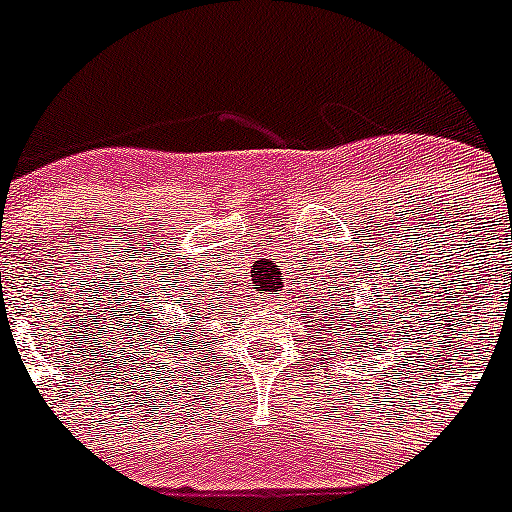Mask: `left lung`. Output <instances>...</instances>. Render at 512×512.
Listing matches in <instances>:
<instances>
[{
	"mask_svg": "<svg viewBox=\"0 0 512 512\" xmlns=\"http://www.w3.org/2000/svg\"><path fill=\"white\" fill-rule=\"evenodd\" d=\"M333 295H336V300L323 308V318L333 321V331H341L338 333V341H343V338H346V343H341V351H343V346H346V351H348L353 343H369L371 328H366V323H369V326L371 323H389L386 321V315L389 313H386V310H379V308H384L386 298H381V293H376V285H371V293H364V290H361L356 298V285L348 280V288L343 285V288H338ZM361 299L365 300L364 309L360 308ZM331 314L334 315L333 319L330 318ZM379 343H381V338H379ZM376 351H379V348H376Z\"/></svg>",
	"mask_w": 512,
	"mask_h": 512,
	"instance_id": "left-lung-1",
	"label": "left lung"
}]
</instances>
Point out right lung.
Here are the masks:
<instances>
[{"instance_id":"right-lung-1","label":"right lung","mask_w":512,"mask_h":512,"mask_svg":"<svg viewBox=\"0 0 512 512\" xmlns=\"http://www.w3.org/2000/svg\"><path fill=\"white\" fill-rule=\"evenodd\" d=\"M184 305H186V303H184Z\"/></svg>"}]
</instances>
